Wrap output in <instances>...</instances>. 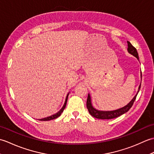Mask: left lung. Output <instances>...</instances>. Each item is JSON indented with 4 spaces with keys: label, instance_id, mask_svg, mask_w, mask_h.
I'll list each match as a JSON object with an SVG mask.
<instances>
[{
    "label": "left lung",
    "instance_id": "8db88e82",
    "mask_svg": "<svg viewBox=\"0 0 154 154\" xmlns=\"http://www.w3.org/2000/svg\"><path fill=\"white\" fill-rule=\"evenodd\" d=\"M128 42V51L130 54H131L132 55H134V56H135L137 59H138V60H139L138 54V52H137L136 49L133 46L130 42ZM140 87H141V84H140L139 86L138 93H137L135 97L133 98L132 100L130 101V102L126 106L121 108L120 109L113 110V111H100L94 109L92 106V104H91L90 95L89 94H88V97L87 100V108L88 110H89V112L90 113L91 116H93V117L96 118V119H114V118L121 116L122 114L128 112V111L130 109V108L132 106L134 102V100H136L137 94H138L139 91L140 89Z\"/></svg>",
    "mask_w": 154,
    "mask_h": 154
}]
</instances>
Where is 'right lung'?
<instances>
[{
	"mask_svg": "<svg viewBox=\"0 0 154 154\" xmlns=\"http://www.w3.org/2000/svg\"><path fill=\"white\" fill-rule=\"evenodd\" d=\"M68 95H69V94H68L67 95L66 99H65V101L64 105L63 106V107H62V109H61L60 111H59L58 112H57L56 114H54V115H52V116H48V117H47V118H44V119H40V120H41V121H47V120H53V119H57V118H58L59 116H60L61 115V113L63 112V110H64V109H65V106H66V104H67V101Z\"/></svg>",
	"mask_w": 154,
	"mask_h": 154,
	"instance_id": "obj_1",
	"label": "right lung"
}]
</instances>
